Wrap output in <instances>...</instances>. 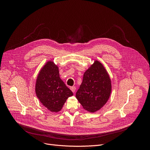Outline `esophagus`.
Returning <instances> with one entry per match:
<instances>
[{"mask_svg": "<svg viewBox=\"0 0 150 150\" xmlns=\"http://www.w3.org/2000/svg\"><path fill=\"white\" fill-rule=\"evenodd\" d=\"M70 89L71 90V91H72L73 93H74V92L75 91V90H76V87H71L70 88Z\"/></svg>", "mask_w": 150, "mask_h": 150, "instance_id": "obj_1", "label": "esophagus"}]
</instances>
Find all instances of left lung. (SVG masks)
<instances>
[{
	"label": "left lung",
	"mask_w": 150,
	"mask_h": 150,
	"mask_svg": "<svg viewBox=\"0 0 150 150\" xmlns=\"http://www.w3.org/2000/svg\"><path fill=\"white\" fill-rule=\"evenodd\" d=\"M111 87L108 72L102 64L96 60L84 73L76 97L83 109L95 112L108 101L112 91Z\"/></svg>",
	"instance_id": "obj_1"
}]
</instances>
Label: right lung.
<instances>
[{
  "instance_id": "1",
  "label": "right lung",
  "mask_w": 150,
  "mask_h": 150,
  "mask_svg": "<svg viewBox=\"0 0 150 150\" xmlns=\"http://www.w3.org/2000/svg\"><path fill=\"white\" fill-rule=\"evenodd\" d=\"M35 93L40 102L50 112H59L67 98L73 95L60 78L58 67L49 61L38 75Z\"/></svg>"
}]
</instances>
